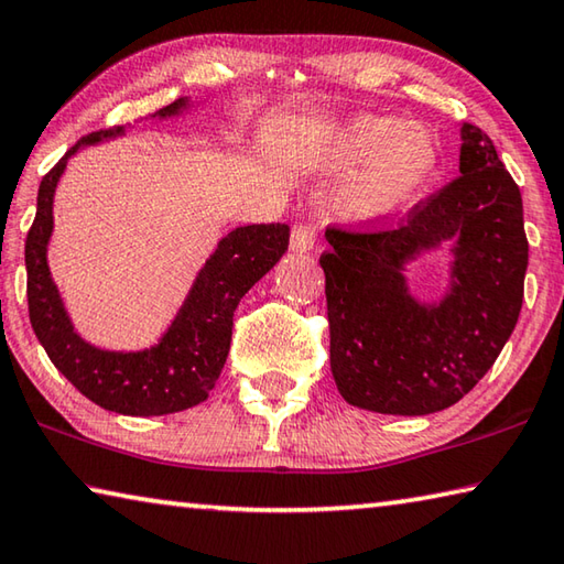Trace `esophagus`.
Listing matches in <instances>:
<instances>
[{"label": "esophagus", "mask_w": 564, "mask_h": 564, "mask_svg": "<svg viewBox=\"0 0 564 564\" xmlns=\"http://www.w3.org/2000/svg\"><path fill=\"white\" fill-rule=\"evenodd\" d=\"M313 246H316V224L305 221V224L295 226L291 231V251L305 253V251H311Z\"/></svg>", "instance_id": "esophagus-1"}]
</instances>
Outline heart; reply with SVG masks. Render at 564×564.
<instances>
[{"instance_id": "1", "label": "heart", "mask_w": 564, "mask_h": 564, "mask_svg": "<svg viewBox=\"0 0 564 564\" xmlns=\"http://www.w3.org/2000/svg\"><path fill=\"white\" fill-rule=\"evenodd\" d=\"M340 169H360L336 196V212L358 224L398 214L425 188L437 169L433 133L393 117H358L336 141Z\"/></svg>"}]
</instances>
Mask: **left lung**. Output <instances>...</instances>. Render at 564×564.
I'll return each instance as SVG.
<instances>
[{
	"mask_svg": "<svg viewBox=\"0 0 564 564\" xmlns=\"http://www.w3.org/2000/svg\"><path fill=\"white\" fill-rule=\"evenodd\" d=\"M460 139V176L395 226L326 231L330 370L350 405L386 415L451 408L492 368L518 323L528 271L520 188L488 133L465 121ZM451 237L452 291L435 306L417 304L402 265Z\"/></svg>",
	"mask_w": 564,
	"mask_h": 564,
	"instance_id": "left-lung-1",
	"label": "left lung"
}]
</instances>
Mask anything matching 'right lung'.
<instances>
[{"label": "right lung", "instance_id": "right-lung-1", "mask_svg": "<svg viewBox=\"0 0 564 564\" xmlns=\"http://www.w3.org/2000/svg\"><path fill=\"white\" fill-rule=\"evenodd\" d=\"M184 107L186 99H178L154 117H174ZM121 131V127H113L87 133L42 178L36 216L24 246L26 301L32 328L46 356L82 395L111 413L166 415L194 408L208 398L231 348L236 305L289 251L291 228L285 224H253L221 238L181 305L176 321L154 348L113 352L89 346L66 316L46 265V243L54 226V188L64 174L66 159L76 154L79 147L97 144Z\"/></svg>", "mask_w": 564, "mask_h": 564}]
</instances>
